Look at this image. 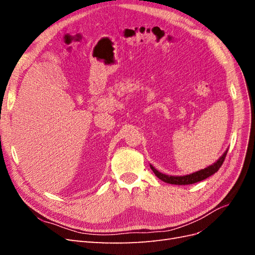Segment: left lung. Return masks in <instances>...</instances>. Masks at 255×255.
I'll return each mask as SVG.
<instances>
[{"instance_id": "1", "label": "left lung", "mask_w": 255, "mask_h": 255, "mask_svg": "<svg viewBox=\"0 0 255 255\" xmlns=\"http://www.w3.org/2000/svg\"><path fill=\"white\" fill-rule=\"evenodd\" d=\"M227 153H228V150L225 153H223L222 156L217 161H216V163H214L213 165L202 169V170H199L197 172H194L191 174H187V175H183V176L167 175V174H164V173L157 171L156 169L154 168L152 165H150V167L152 169V171L154 172V174H155L158 177V179L161 180V181H164V182L169 183V184H174V185H189V184H195L197 182L203 181V180L207 179L208 176L213 175L215 172H217L219 170V168L221 167V165L223 164V161H225Z\"/></svg>"}]
</instances>
